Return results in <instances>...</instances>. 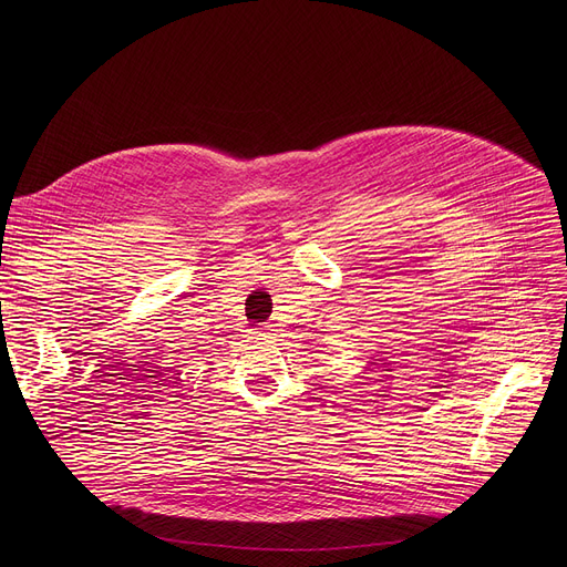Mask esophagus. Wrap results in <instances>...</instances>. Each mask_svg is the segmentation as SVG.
I'll return each mask as SVG.
<instances>
[{"label": "esophagus", "mask_w": 567, "mask_h": 567, "mask_svg": "<svg viewBox=\"0 0 567 567\" xmlns=\"http://www.w3.org/2000/svg\"><path fill=\"white\" fill-rule=\"evenodd\" d=\"M269 328H271V326H265V330H269ZM260 337H269V332H262Z\"/></svg>", "instance_id": "obj_1"}]
</instances>
